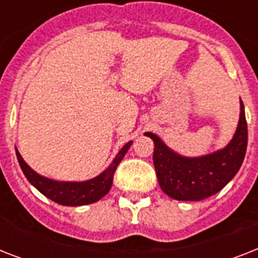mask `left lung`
<instances>
[{"label":"left lung","instance_id":"obj_1","mask_svg":"<svg viewBox=\"0 0 258 258\" xmlns=\"http://www.w3.org/2000/svg\"><path fill=\"white\" fill-rule=\"evenodd\" d=\"M154 141V166L159 186L176 201H201L224 188L244 162L248 125L240 99V120L232 141L224 149L201 157H184L171 150L161 138L146 133Z\"/></svg>","mask_w":258,"mask_h":258}]
</instances>
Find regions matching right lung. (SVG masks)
Instances as JSON below:
<instances>
[{"label": "right lung", "mask_w": 258, "mask_h": 258, "mask_svg": "<svg viewBox=\"0 0 258 258\" xmlns=\"http://www.w3.org/2000/svg\"><path fill=\"white\" fill-rule=\"evenodd\" d=\"M133 145V141L125 143L116 157L113 158L112 163L107 167L99 175L88 180H82V182H66V180H54L46 176H42L34 171L24 159L21 154L16 149V155H17L18 163L21 167L24 175L38 191L44 194L46 198H49L56 204H60L62 206H83V205H89L93 202H97L109 191L112 186L113 174L116 170L117 165L124 158L125 153Z\"/></svg>", "instance_id": "obj_1"}]
</instances>
